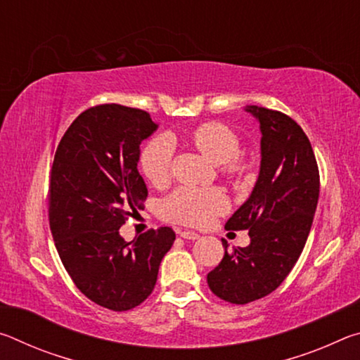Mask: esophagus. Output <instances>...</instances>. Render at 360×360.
<instances>
[{
    "label": "esophagus",
    "mask_w": 360,
    "mask_h": 360,
    "mask_svg": "<svg viewBox=\"0 0 360 360\" xmlns=\"http://www.w3.org/2000/svg\"><path fill=\"white\" fill-rule=\"evenodd\" d=\"M179 236H181V238H184V240H192V241L200 238V235L197 233V231H191V230H181Z\"/></svg>",
    "instance_id": "34e87169"
}]
</instances>
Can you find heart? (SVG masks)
<instances>
[{"instance_id":"b5f03b06","label":"heart","mask_w":360,"mask_h":360,"mask_svg":"<svg viewBox=\"0 0 360 360\" xmlns=\"http://www.w3.org/2000/svg\"><path fill=\"white\" fill-rule=\"evenodd\" d=\"M192 143L205 157L231 178H245L249 163L240 157V138L222 124H203L192 133ZM174 162V141L169 135H160L144 146L139 167L150 184L165 186L172 178ZM229 208L227 197L217 188L179 187L162 203V214L168 221L186 225H205L216 214Z\"/></svg>"}]
</instances>
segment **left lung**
I'll list each match as a JSON object with an SVG mask.
<instances>
[{"mask_svg": "<svg viewBox=\"0 0 360 360\" xmlns=\"http://www.w3.org/2000/svg\"><path fill=\"white\" fill-rule=\"evenodd\" d=\"M260 127V172L251 195L225 229L249 230L251 243L208 273L212 294L246 304L271 294L300 257L319 198V169L308 136L289 115L246 106Z\"/></svg>", "mask_w": 360, "mask_h": 360, "instance_id": "obj_1", "label": "left lung"}]
</instances>
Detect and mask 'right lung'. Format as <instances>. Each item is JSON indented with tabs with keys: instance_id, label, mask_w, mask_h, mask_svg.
Listing matches in <instances>:
<instances>
[{
	"instance_id": "obj_1",
	"label": "right lung",
	"mask_w": 360,
	"mask_h": 360,
	"mask_svg": "<svg viewBox=\"0 0 360 360\" xmlns=\"http://www.w3.org/2000/svg\"><path fill=\"white\" fill-rule=\"evenodd\" d=\"M157 129L141 109L95 106L77 115L53 158L49 222L58 255L77 289L112 311L135 308L150 295L176 238L169 227L130 243L119 233L148 197L138 172L139 144Z\"/></svg>"
}]
</instances>
